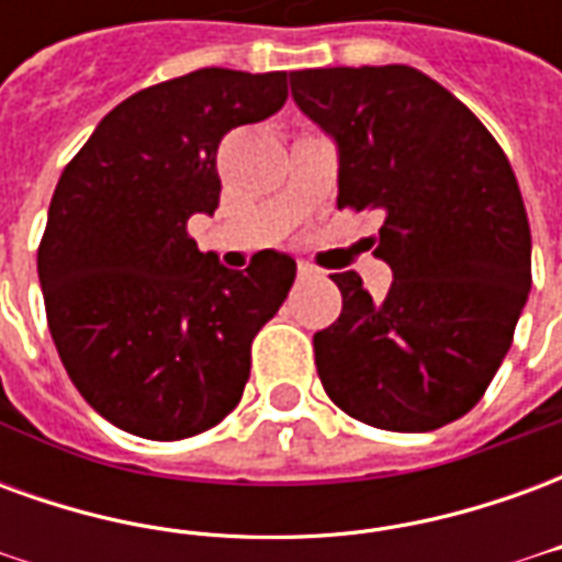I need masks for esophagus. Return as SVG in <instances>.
<instances>
[{"label": "esophagus", "instance_id": "34e87169", "mask_svg": "<svg viewBox=\"0 0 562 562\" xmlns=\"http://www.w3.org/2000/svg\"><path fill=\"white\" fill-rule=\"evenodd\" d=\"M313 277H316V268L306 261H297V280H313Z\"/></svg>", "mask_w": 562, "mask_h": 562}]
</instances>
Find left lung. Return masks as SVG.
<instances>
[{"instance_id": "obj_1", "label": "left lung", "mask_w": 562, "mask_h": 562, "mask_svg": "<svg viewBox=\"0 0 562 562\" xmlns=\"http://www.w3.org/2000/svg\"><path fill=\"white\" fill-rule=\"evenodd\" d=\"M292 95L337 140V207L379 210L394 282L373 301L334 273L342 313L313 337L342 413L424 434L467 415L503 364L530 294V222L506 153L446 87L409 66L304 68Z\"/></svg>"}]
</instances>
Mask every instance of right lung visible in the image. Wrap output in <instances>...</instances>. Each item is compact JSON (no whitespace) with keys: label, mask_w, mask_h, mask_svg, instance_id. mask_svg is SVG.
I'll return each mask as SVG.
<instances>
[{"label":"right lung","mask_w":562,"mask_h":562,"mask_svg":"<svg viewBox=\"0 0 562 562\" xmlns=\"http://www.w3.org/2000/svg\"><path fill=\"white\" fill-rule=\"evenodd\" d=\"M285 99V71L165 80L116 104L56 183L38 246L50 337L80 397L126 434L186 439L244 397L297 265L265 249L222 268L186 222L220 207V140Z\"/></svg>","instance_id":"1"}]
</instances>
